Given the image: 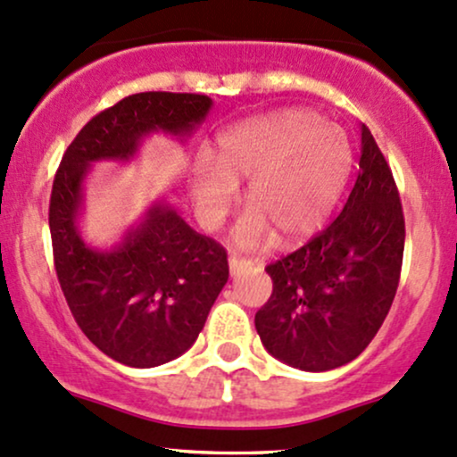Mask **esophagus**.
I'll return each instance as SVG.
<instances>
[{
    "mask_svg": "<svg viewBox=\"0 0 457 457\" xmlns=\"http://www.w3.org/2000/svg\"><path fill=\"white\" fill-rule=\"evenodd\" d=\"M228 263H229V274H232V277H238V274H243L246 268L253 266V262L243 260V257H236V255L229 257Z\"/></svg>",
    "mask_w": 457,
    "mask_h": 457,
    "instance_id": "esophagus-1",
    "label": "esophagus"
}]
</instances>
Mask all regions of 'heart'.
I'll use <instances>...</instances> for the list:
<instances>
[{
  "label": "heart",
  "mask_w": 457,
  "mask_h": 457,
  "mask_svg": "<svg viewBox=\"0 0 457 457\" xmlns=\"http://www.w3.org/2000/svg\"><path fill=\"white\" fill-rule=\"evenodd\" d=\"M353 168V146L337 125L317 112L287 108L221 131L212 159L200 153L191 168L197 221L214 229L249 180L251 211L234 229L243 246H262L277 236L281 246L306 243L326 228Z\"/></svg>",
  "instance_id": "b5f03b06"
}]
</instances>
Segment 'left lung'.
Here are the masks:
<instances>
[{"label":"left lung","instance_id":"8db88e82","mask_svg":"<svg viewBox=\"0 0 457 457\" xmlns=\"http://www.w3.org/2000/svg\"><path fill=\"white\" fill-rule=\"evenodd\" d=\"M403 253L404 214L392 170L361 125L360 172L343 212L266 268L272 295L255 315L262 345L300 370L349 364L392 309Z\"/></svg>","mask_w":457,"mask_h":457}]
</instances>
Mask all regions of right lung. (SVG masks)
I'll use <instances>...</instances> for the list:
<instances>
[{"instance_id":"1","label":"right lung","mask_w":457,"mask_h":457,"mask_svg":"<svg viewBox=\"0 0 457 457\" xmlns=\"http://www.w3.org/2000/svg\"><path fill=\"white\" fill-rule=\"evenodd\" d=\"M211 108V97L197 93L125 97L79 131L54 174L48 225L59 285L85 337L119 364L155 368L195 343L228 283V253L163 200L110 249L87 245V174L93 163H129L151 134L187 140Z\"/></svg>"}]
</instances>
